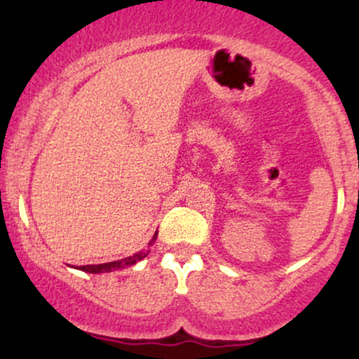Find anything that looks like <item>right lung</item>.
Here are the masks:
<instances>
[{
  "mask_svg": "<svg viewBox=\"0 0 359 359\" xmlns=\"http://www.w3.org/2000/svg\"><path fill=\"white\" fill-rule=\"evenodd\" d=\"M155 238H156V234L154 236V240ZM148 253H150V251H138V253H135L133 257H126L123 259H116V262H109V263H101V265H84V266H79V270L88 271V273H106V271L123 270V269H128V266L135 265V263L140 262V259L145 258Z\"/></svg>",
  "mask_w": 359,
  "mask_h": 359,
  "instance_id": "1",
  "label": "right lung"
}]
</instances>
